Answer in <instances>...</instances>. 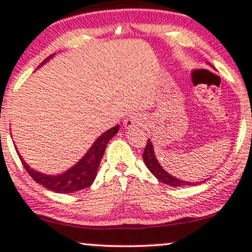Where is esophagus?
I'll list each match as a JSON object with an SVG mask.
<instances>
[{"label": "esophagus", "instance_id": "obj_1", "mask_svg": "<svg viewBox=\"0 0 252 252\" xmlns=\"http://www.w3.org/2000/svg\"><path fill=\"white\" fill-rule=\"evenodd\" d=\"M142 124V118L140 115H130L123 121V126L126 130H130L132 128H137Z\"/></svg>", "mask_w": 252, "mask_h": 252}]
</instances>
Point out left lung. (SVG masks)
<instances>
[{
  "mask_svg": "<svg viewBox=\"0 0 252 252\" xmlns=\"http://www.w3.org/2000/svg\"><path fill=\"white\" fill-rule=\"evenodd\" d=\"M143 161H145L146 166L148 167V170L153 173L154 176L159 179L161 183L171 185V187H185V185H196L203 183V182H188V181H182V179L177 178V177L170 175L167 171L164 170V167L160 165V162L158 161L156 152H154L153 143L151 140L147 141V146H146L145 152H143Z\"/></svg>",
  "mask_w": 252,
  "mask_h": 252,
  "instance_id": "obj_1",
  "label": "left lung"
}]
</instances>
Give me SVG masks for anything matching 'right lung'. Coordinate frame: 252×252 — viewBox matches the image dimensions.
Wrapping results in <instances>:
<instances>
[{"label":"right lung","instance_id":"obj_1","mask_svg":"<svg viewBox=\"0 0 252 252\" xmlns=\"http://www.w3.org/2000/svg\"><path fill=\"white\" fill-rule=\"evenodd\" d=\"M54 55L48 57L38 68H40L41 65L45 64L50 59H52ZM120 130V126H116L113 128L109 129L100 136L96 139L93 145L91 146L90 149L86 152V154L75 165H73L70 168H68L64 172L59 173V175H46V173L39 172V171L34 170V168L30 167L26 164V161L24 160V158L20 156V153L18 152L19 157H20L21 161H23L24 167L26 168L27 172L30 173V176L34 179L37 183L43 185L46 189L51 190V191L60 192V193H70L79 191V190L86 189V188L91 187L93 183V181L95 179L96 172H98V167L100 165L101 158H103L105 149H106L107 143L109 141L117 134Z\"/></svg>","mask_w":252,"mask_h":252}]
</instances>
